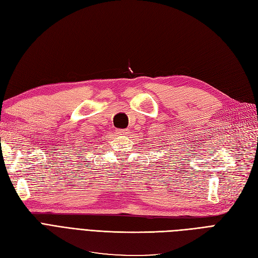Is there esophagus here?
Returning a JSON list of instances; mask_svg holds the SVG:
<instances>
[{"label":"esophagus","instance_id":"34e87169","mask_svg":"<svg viewBox=\"0 0 258 258\" xmlns=\"http://www.w3.org/2000/svg\"><path fill=\"white\" fill-rule=\"evenodd\" d=\"M116 134L117 135H127L128 134V130L127 129H117L116 130Z\"/></svg>","mask_w":258,"mask_h":258}]
</instances>
